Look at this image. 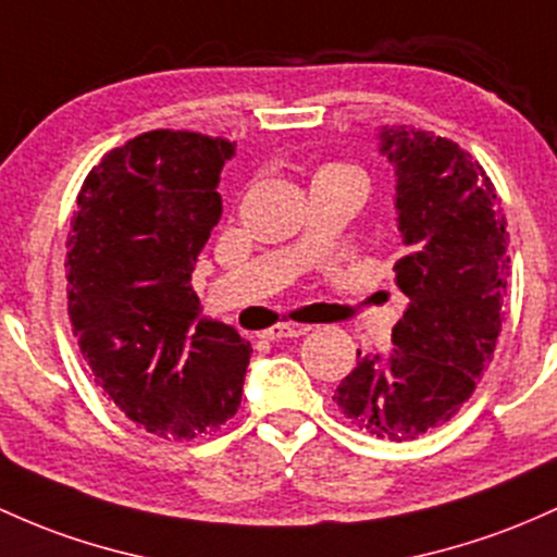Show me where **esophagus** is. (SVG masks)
Returning <instances> with one entry per match:
<instances>
[{
    "label": "esophagus",
    "mask_w": 557,
    "mask_h": 557,
    "mask_svg": "<svg viewBox=\"0 0 557 557\" xmlns=\"http://www.w3.org/2000/svg\"><path fill=\"white\" fill-rule=\"evenodd\" d=\"M307 330H309V327H301V325H285V322H280V325L267 327L264 333H261V338H267V341L298 338V335H307Z\"/></svg>",
    "instance_id": "esophagus-1"
}]
</instances>
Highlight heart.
I'll list each match as a JSON object with an SVG mask.
<instances>
[{
    "label": "heart",
    "mask_w": 557,
    "mask_h": 557,
    "mask_svg": "<svg viewBox=\"0 0 557 557\" xmlns=\"http://www.w3.org/2000/svg\"><path fill=\"white\" fill-rule=\"evenodd\" d=\"M330 169H341V166H330ZM330 169H325V171H330Z\"/></svg>",
    "instance_id": "b5f03b06"
}]
</instances>
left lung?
Here are the masks:
<instances>
[{
	"label": "left lung",
	"mask_w": 557,
	"mask_h": 557,
	"mask_svg": "<svg viewBox=\"0 0 557 557\" xmlns=\"http://www.w3.org/2000/svg\"><path fill=\"white\" fill-rule=\"evenodd\" d=\"M381 156L396 171V224L407 256L394 264L407 309L394 348L357 351L335 405L354 425L407 442L455 418L494 357L510 274V232L481 163L447 137L394 126Z\"/></svg>",
	"instance_id": "1"
}]
</instances>
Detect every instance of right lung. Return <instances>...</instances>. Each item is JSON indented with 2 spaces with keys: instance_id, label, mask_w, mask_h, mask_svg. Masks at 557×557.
<instances>
[{
  "instance_id": "right-lung-1",
  "label": "right lung",
  "mask_w": 557,
  "mask_h": 557,
  "mask_svg": "<svg viewBox=\"0 0 557 557\" xmlns=\"http://www.w3.org/2000/svg\"><path fill=\"white\" fill-rule=\"evenodd\" d=\"M235 143L145 132L84 180L69 235V314L95 381L161 438L216 431L240 407L250 348L200 314L193 269L222 216Z\"/></svg>"
}]
</instances>
